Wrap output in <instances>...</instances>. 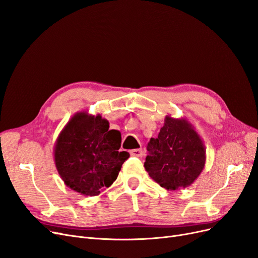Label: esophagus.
Returning <instances> with one entry per match:
<instances>
[{
    "mask_svg": "<svg viewBox=\"0 0 258 258\" xmlns=\"http://www.w3.org/2000/svg\"><path fill=\"white\" fill-rule=\"evenodd\" d=\"M130 154L132 156H136V157H140L142 155V149H134L130 151Z\"/></svg>",
    "mask_w": 258,
    "mask_h": 258,
    "instance_id": "esophagus-1",
    "label": "esophagus"
}]
</instances>
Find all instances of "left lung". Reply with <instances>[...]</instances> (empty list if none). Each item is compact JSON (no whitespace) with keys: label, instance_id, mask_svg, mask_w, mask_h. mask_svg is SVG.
<instances>
[{"label":"left lung","instance_id":"1","mask_svg":"<svg viewBox=\"0 0 258 258\" xmlns=\"http://www.w3.org/2000/svg\"><path fill=\"white\" fill-rule=\"evenodd\" d=\"M145 168L161 187L170 190L191 185L205 165L201 138L185 120L165 119L157 138L147 146Z\"/></svg>","mask_w":258,"mask_h":258}]
</instances>
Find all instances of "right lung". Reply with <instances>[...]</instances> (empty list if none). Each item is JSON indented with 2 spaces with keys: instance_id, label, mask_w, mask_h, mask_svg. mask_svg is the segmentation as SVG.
<instances>
[{
  "instance_id": "1",
  "label": "right lung",
  "mask_w": 258,
  "mask_h": 258,
  "mask_svg": "<svg viewBox=\"0 0 258 258\" xmlns=\"http://www.w3.org/2000/svg\"><path fill=\"white\" fill-rule=\"evenodd\" d=\"M101 116L81 112L68 122L57 139L55 165L66 185L85 196H98L117 179L130 154L122 151L121 134L108 130Z\"/></svg>"
}]
</instances>
